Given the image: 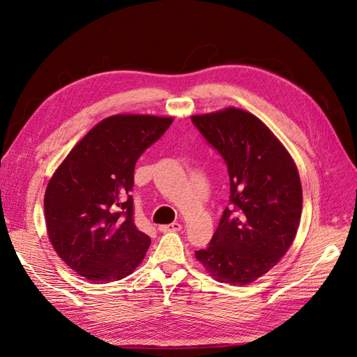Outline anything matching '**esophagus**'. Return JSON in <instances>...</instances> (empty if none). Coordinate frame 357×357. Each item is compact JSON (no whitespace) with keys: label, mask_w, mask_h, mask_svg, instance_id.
I'll return each instance as SVG.
<instances>
[{"label":"esophagus","mask_w":357,"mask_h":357,"mask_svg":"<svg viewBox=\"0 0 357 357\" xmlns=\"http://www.w3.org/2000/svg\"><path fill=\"white\" fill-rule=\"evenodd\" d=\"M182 228V225L179 222H174V223H169V225H162L160 229L162 232H175V231H179Z\"/></svg>","instance_id":"esophagus-1"}]
</instances>
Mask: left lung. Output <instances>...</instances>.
<instances>
[{
    "instance_id": "obj_1",
    "label": "left lung",
    "mask_w": 357,
    "mask_h": 357,
    "mask_svg": "<svg viewBox=\"0 0 357 357\" xmlns=\"http://www.w3.org/2000/svg\"><path fill=\"white\" fill-rule=\"evenodd\" d=\"M222 155L229 207L195 257L219 282L250 284L271 271L297 234L303 191L291 155L255 114L228 107L191 117Z\"/></svg>"
}]
</instances>
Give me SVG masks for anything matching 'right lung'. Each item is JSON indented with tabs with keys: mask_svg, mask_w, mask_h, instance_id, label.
Instances as JSON below:
<instances>
[{
	"mask_svg": "<svg viewBox=\"0 0 357 357\" xmlns=\"http://www.w3.org/2000/svg\"><path fill=\"white\" fill-rule=\"evenodd\" d=\"M174 122L172 117L116 114L79 141L48 182V238L75 272L92 282L130 275L151 240L134 222L135 163Z\"/></svg>",
	"mask_w": 357,
	"mask_h": 357,
	"instance_id": "obj_1",
	"label": "right lung"
}]
</instances>
